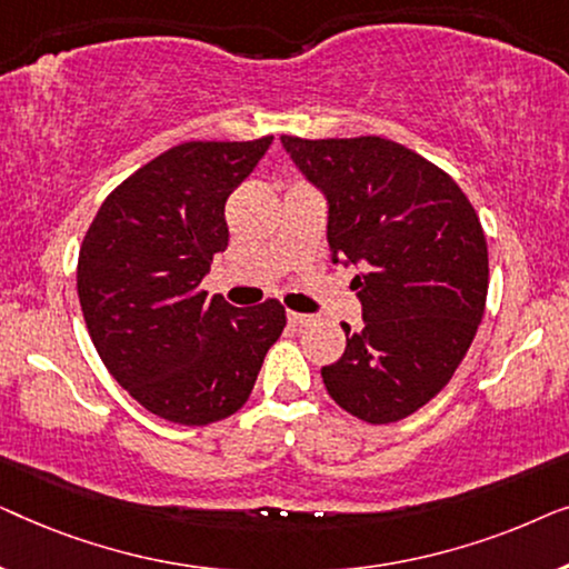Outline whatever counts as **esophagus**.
<instances>
[{"label": "esophagus", "mask_w": 569, "mask_h": 569, "mask_svg": "<svg viewBox=\"0 0 569 569\" xmlns=\"http://www.w3.org/2000/svg\"><path fill=\"white\" fill-rule=\"evenodd\" d=\"M287 321H290L292 326H308L310 321H313V316H306V313H295V310H290V313H287Z\"/></svg>", "instance_id": "esophagus-1"}]
</instances>
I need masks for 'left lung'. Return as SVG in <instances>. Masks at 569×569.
I'll use <instances>...</instances> for the list:
<instances>
[{
    "label": "left lung",
    "instance_id": "1",
    "mask_svg": "<svg viewBox=\"0 0 569 569\" xmlns=\"http://www.w3.org/2000/svg\"><path fill=\"white\" fill-rule=\"evenodd\" d=\"M329 204L333 263H355L362 329L341 323L347 349L321 368L349 415L388 425L438 396L485 316L487 238L446 170L383 137H282Z\"/></svg>",
    "mask_w": 569,
    "mask_h": 569
}]
</instances>
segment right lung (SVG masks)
Masks as SVG:
<instances>
[{"instance_id":"1","label":"right lung","mask_w":569,"mask_h":569,"mask_svg":"<svg viewBox=\"0 0 569 569\" xmlns=\"http://www.w3.org/2000/svg\"><path fill=\"white\" fill-rule=\"evenodd\" d=\"M271 139L170 147L116 186L84 232L77 295L92 345L131 399L168 422L236 415L287 323L279 300L240 310L201 290L228 248L224 201Z\"/></svg>"}]
</instances>
